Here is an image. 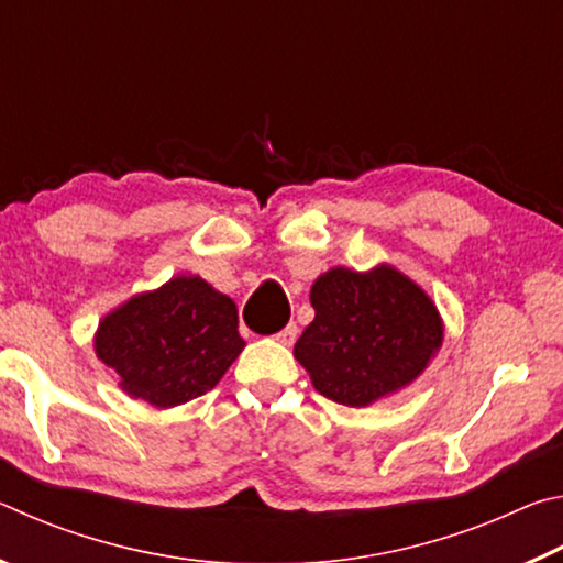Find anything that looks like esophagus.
Segmentation results:
<instances>
[{
    "label": "esophagus",
    "mask_w": 563,
    "mask_h": 563,
    "mask_svg": "<svg viewBox=\"0 0 563 563\" xmlns=\"http://www.w3.org/2000/svg\"><path fill=\"white\" fill-rule=\"evenodd\" d=\"M295 338H298V325H295V322H288L280 332H275V340H278L280 345H292Z\"/></svg>",
    "instance_id": "34e87169"
}]
</instances>
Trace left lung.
<instances>
[{
    "label": "left lung",
    "mask_w": 563,
    "mask_h": 563,
    "mask_svg": "<svg viewBox=\"0 0 563 563\" xmlns=\"http://www.w3.org/2000/svg\"><path fill=\"white\" fill-rule=\"evenodd\" d=\"M310 302L316 320L295 342V357L338 405L365 407L409 385L442 345L434 302L389 265L332 268L312 285Z\"/></svg>",
    "instance_id": "obj_1"
}]
</instances>
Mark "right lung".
Wrapping results in <instances>:
<instances>
[{
  "label": "right lung",
  "instance_id": "add662e5",
  "mask_svg": "<svg viewBox=\"0 0 563 563\" xmlns=\"http://www.w3.org/2000/svg\"><path fill=\"white\" fill-rule=\"evenodd\" d=\"M93 345L131 397L176 407L213 389L245 342L235 302L201 278L178 275L103 318Z\"/></svg>",
  "mask_w": 563,
  "mask_h": 563
}]
</instances>
